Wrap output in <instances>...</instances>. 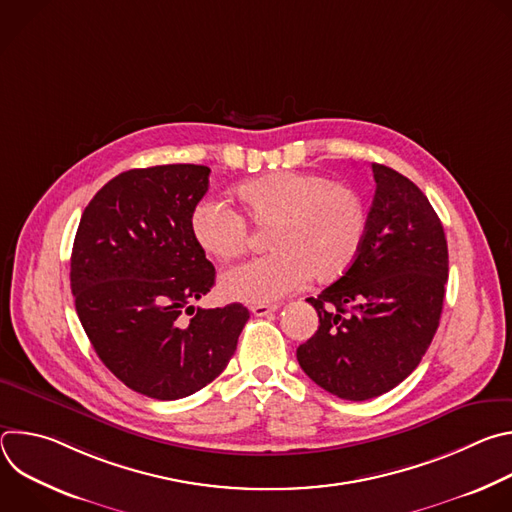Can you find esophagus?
I'll return each mask as SVG.
<instances>
[{"label":"esophagus","mask_w":512,"mask_h":512,"mask_svg":"<svg viewBox=\"0 0 512 512\" xmlns=\"http://www.w3.org/2000/svg\"><path fill=\"white\" fill-rule=\"evenodd\" d=\"M277 308L279 306H275V304H255V306H251V314H255L257 318H263V316H269V314H273V312H277Z\"/></svg>","instance_id":"esophagus-1"}]
</instances>
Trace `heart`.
Instances as JSON below:
<instances>
[{
  "instance_id": "heart-1",
  "label": "heart",
  "mask_w": 512,
  "mask_h": 512,
  "mask_svg": "<svg viewBox=\"0 0 512 512\" xmlns=\"http://www.w3.org/2000/svg\"><path fill=\"white\" fill-rule=\"evenodd\" d=\"M239 212L202 198L190 212V235L210 257L227 261L249 245V227L267 229L263 257L227 269L223 294L271 304L308 279L330 283L356 261L369 229V208L352 186L312 172H275L235 190Z\"/></svg>"
}]
</instances>
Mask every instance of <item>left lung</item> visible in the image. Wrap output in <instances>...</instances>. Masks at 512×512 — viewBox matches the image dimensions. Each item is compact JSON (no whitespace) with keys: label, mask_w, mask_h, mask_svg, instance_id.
<instances>
[{"label":"left lung","mask_w":512,"mask_h":512,"mask_svg":"<svg viewBox=\"0 0 512 512\" xmlns=\"http://www.w3.org/2000/svg\"><path fill=\"white\" fill-rule=\"evenodd\" d=\"M375 198L354 265L318 298L320 326L298 346L304 373L348 399L379 397L407 379L440 326L448 243L427 196L403 174L373 164Z\"/></svg>","instance_id":"left-lung-1"}]
</instances>
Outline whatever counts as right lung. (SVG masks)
<instances>
[{"instance_id": "add662e5", "label": "right lung", "mask_w": 512, "mask_h": 512, "mask_svg": "<svg viewBox=\"0 0 512 512\" xmlns=\"http://www.w3.org/2000/svg\"><path fill=\"white\" fill-rule=\"evenodd\" d=\"M208 174L168 164L115 176L85 208L72 245L70 289L95 352L123 385L160 401L221 375L249 320L241 304L192 306L214 285L188 225Z\"/></svg>"}]
</instances>
